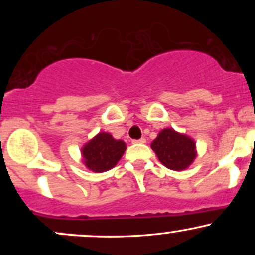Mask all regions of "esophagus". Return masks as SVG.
I'll use <instances>...</instances> for the list:
<instances>
[{
  "label": "esophagus",
  "instance_id": "1",
  "mask_svg": "<svg viewBox=\"0 0 255 255\" xmlns=\"http://www.w3.org/2000/svg\"><path fill=\"white\" fill-rule=\"evenodd\" d=\"M145 142H146L145 137H141V139L139 140H133V144H145Z\"/></svg>",
  "mask_w": 255,
  "mask_h": 255
}]
</instances>
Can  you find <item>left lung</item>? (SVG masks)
<instances>
[{
	"label": "left lung",
	"instance_id": "left-lung-1",
	"mask_svg": "<svg viewBox=\"0 0 255 255\" xmlns=\"http://www.w3.org/2000/svg\"><path fill=\"white\" fill-rule=\"evenodd\" d=\"M151 148L163 165L170 170L182 171L197 158V145L191 136L164 128L152 141Z\"/></svg>",
	"mask_w": 255,
	"mask_h": 255
}]
</instances>
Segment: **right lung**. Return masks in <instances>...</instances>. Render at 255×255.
I'll return each mask as SVG.
<instances>
[{
    "instance_id": "obj_1",
    "label": "right lung",
    "mask_w": 255,
    "mask_h": 255,
    "mask_svg": "<svg viewBox=\"0 0 255 255\" xmlns=\"http://www.w3.org/2000/svg\"><path fill=\"white\" fill-rule=\"evenodd\" d=\"M126 142L114 139L113 135L101 131L81 148L83 163L93 172H104L113 169L124 156Z\"/></svg>"
}]
</instances>
